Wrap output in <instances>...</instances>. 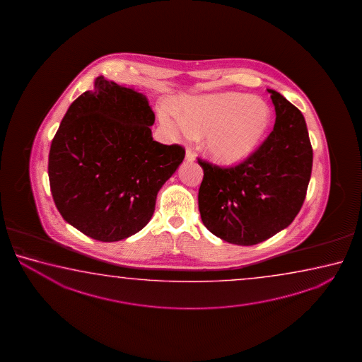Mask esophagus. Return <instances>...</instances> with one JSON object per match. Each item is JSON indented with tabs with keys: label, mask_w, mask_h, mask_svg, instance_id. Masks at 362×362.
<instances>
[{
	"label": "esophagus",
	"mask_w": 362,
	"mask_h": 362,
	"mask_svg": "<svg viewBox=\"0 0 362 362\" xmlns=\"http://www.w3.org/2000/svg\"><path fill=\"white\" fill-rule=\"evenodd\" d=\"M185 160H187V162H194L195 160V156H194V153L191 152V151H186V154H185Z\"/></svg>",
	"instance_id": "obj_1"
}]
</instances>
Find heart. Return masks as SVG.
Masks as SVG:
<instances>
[{"label": "heart", "instance_id": "obj_1", "mask_svg": "<svg viewBox=\"0 0 362 362\" xmlns=\"http://www.w3.org/2000/svg\"><path fill=\"white\" fill-rule=\"evenodd\" d=\"M178 114L160 111V123L175 136L205 135V152L221 165L248 160L272 124L269 105L238 92L187 96L180 101Z\"/></svg>", "mask_w": 362, "mask_h": 362}]
</instances>
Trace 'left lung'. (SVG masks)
Here are the masks:
<instances>
[{
  "mask_svg": "<svg viewBox=\"0 0 362 362\" xmlns=\"http://www.w3.org/2000/svg\"><path fill=\"white\" fill-rule=\"evenodd\" d=\"M267 91L276 122L264 144L230 168L199 160L202 223L232 245H257L288 228L300 211L310 181L313 149L305 119L280 92Z\"/></svg>",
  "mask_w": 362,
  "mask_h": 362,
  "instance_id": "obj_1",
  "label": "left lung"
}]
</instances>
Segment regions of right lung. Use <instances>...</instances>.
<instances>
[{
	"mask_svg": "<svg viewBox=\"0 0 362 362\" xmlns=\"http://www.w3.org/2000/svg\"><path fill=\"white\" fill-rule=\"evenodd\" d=\"M154 112L133 87L98 76L52 141L50 191L63 219L87 237L117 242L151 221L160 187L185 158L153 141Z\"/></svg>",
	"mask_w": 362,
	"mask_h": 362,
	"instance_id": "right-lung-1",
	"label": "right lung"
}]
</instances>
